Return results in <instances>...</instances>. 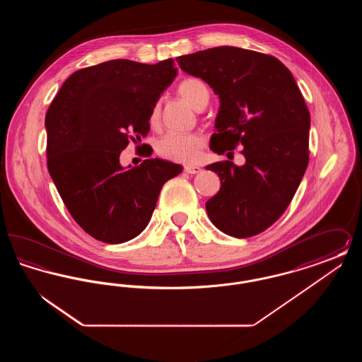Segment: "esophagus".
Listing matches in <instances>:
<instances>
[{"mask_svg": "<svg viewBox=\"0 0 362 362\" xmlns=\"http://www.w3.org/2000/svg\"><path fill=\"white\" fill-rule=\"evenodd\" d=\"M202 171V168L199 167V165H191V164H189V165H185V173H199Z\"/></svg>", "mask_w": 362, "mask_h": 362, "instance_id": "obj_1", "label": "esophagus"}]
</instances>
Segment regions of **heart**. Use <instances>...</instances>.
<instances>
[{"mask_svg":"<svg viewBox=\"0 0 362 362\" xmlns=\"http://www.w3.org/2000/svg\"><path fill=\"white\" fill-rule=\"evenodd\" d=\"M177 95L189 103L192 108L201 110L209 100L207 88L198 78H186L177 86ZM160 121V104L152 107L149 123L156 127ZM205 146V138L198 133H185V134H167L157 142V153L177 163H194L202 153Z\"/></svg>","mask_w":362,"mask_h":362,"instance_id":"b5f03b06","label":"heart"}]
</instances>
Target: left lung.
Returning a JSON list of instances; mask_svg holds the SVG:
<instances>
[{"label": "left lung", "mask_w": 362, "mask_h": 362, "mask_svg": "<svg viewBox=\"0 0 362 362\" xmlns=\"http://www.w3.org/2000/svg\"><path fill=\"white\" fill-rule=\"evenodd\" d=\"M220 98L210 149L243 145L245 164L218 161L220 191L206 202L211 223L233 238H251L284 214L310 161V111L291 70L269 54L221 46L176 58Z\"/></svg>", "instance_id": "1"}]
</instances>
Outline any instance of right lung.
<instances>
[{"mask_svg":"<svg viewBox=\"0 0 362 362\" xmlns=\"http://www.w3.org/2000/svg\"><path fill=\"white\" fill-rule=\"evenodd\" d=\"M173 65V58L156 65L112 59L77 70L46 112L52 182L70 216L96 240L134 239L149 223L163 185L182 173L161 158L127 170L119 164L130 139L151 130L152 107L177 74Z\"/></svg>","mask_w":362,"mask_h":362,"instance_id":"obj_1","label":"right lung"}]
</instances>
